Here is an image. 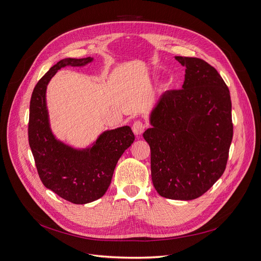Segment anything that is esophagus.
<instances>
[{"label":"esophagus","mask_w":261,"mask_h":261,"mask_svg":"<svg viewBox=\"0 0 261 261\" xmlns=\"http://www.w3.org/2000/svg\"><path fill=\"white\" fill-rule=\"evenodd\" d=\"M133 132L136 136H140L145 129V124L142 121H136L133 124Z\"/></svg>","instance_id":"esophagus-1"}]
</instances>
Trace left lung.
Returning a JSON list of instances; mask_svg holds the SVG:
<instances>
[{"mask_svg":"<svg viewBox=\"0 0 261 261\" xmlns=\"http://www.w3.org/2000/svg\"><path fill=\"white\" fill-rule=\"evenodd\" d=\"M186 67L182 89L166 91L143 133L151 147L152 180L159 195L200 197L225 171L232 139L226 84L205 60L175 56Z\"/></svg>","mask_w":261,"mask_h":261,"instance_id":"1","label":"left lung"}]
</instances>
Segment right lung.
Listing matches in <instances>:
<instances>
[{"instance_id":"add662e5","label":"right lung","mask_w":261,"mask_h":261,"mask_svg":"<svg viewBox=\"0 0 261 261\" xmlns=\"http://www.w3.org/2000/svg\"><path fill=\"white\" fill-rule=\"evenodd\" d=\"M92 60L58 61L37 83L30 104L29 142L39 177L47 189L73 204L90 203L105 194L119 158L135 140L130 127L122 126L104 132L92 146L76 150L52 134L45 103L48 82L61 68L81 67Z\"/></svg>"}]
</instances>
